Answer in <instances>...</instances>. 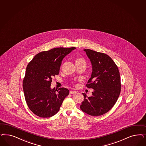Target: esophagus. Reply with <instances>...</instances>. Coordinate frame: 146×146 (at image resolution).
<instances>
[{
	"label": "esophagus",
	"instance_id": "esophagus-1",
	"mask_svg": "<svg viewBox=\"0 0 146 146\" xmlns=\"http://www.w3.org/2000/svg\"><path fill=\"white\" fill-rule=\"evenodd\" d=\"M76 92L75 91H70V94H76Z\"/></svg>",
	"mask_w": 146,
	"mask_h": 146
}]
</instances>
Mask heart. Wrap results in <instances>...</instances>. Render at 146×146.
<instances>
[{
	"mask_svg": "<svg viewBox=\"0 0 146 146\" xmlns=\"http://www.w3.org/2000/svg\"><path fill=\"white\" fill-rule=\"evenodd\" d=\"M76 64H83L86 66V62L82 58H78L75 61Z\"/></svg>",
	"mask_w": 146,
	"mask_h": 146,
	"instance_id": "b5f03b06",
	"label": "heart"
}]
</instances>
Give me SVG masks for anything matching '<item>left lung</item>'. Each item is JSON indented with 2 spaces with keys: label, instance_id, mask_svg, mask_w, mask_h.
Masks as SVG:
<instances>
[{
  "label": "left lung",
  "instance_id": "8db88e82",
  "mask_svg": "<svg viewBox=\"0 0 146 146\" xmlns=\"http://www.w3.org/2000/svg\"><path fill=\"white\" fill-rule=\"evenodd\" d=\"M92 64V72L87 88L94 90L92 96L84 97L80 108L92 116L107 113L117 102L121 91L118 66L108 55L90 49L84 50Z\"/></svg>",
  "mask_w": 146,
  "mask_h": 146
}]
</instances>
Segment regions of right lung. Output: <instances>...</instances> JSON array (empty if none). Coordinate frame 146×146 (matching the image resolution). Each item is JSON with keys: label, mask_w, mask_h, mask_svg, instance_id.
<instances>
[{"label": "right lung", "mask_w": 146, "mask_h": 146, "mask_svg": "<svg viewBox=\"0 0 146 146\" xmlns=\"http://www.w3.org/2000/svg\"><path fill=\"white\" fill-rule=\"evenodd\" d=\"M76 49L60 47L38 53L28 63L23 80L26 102L30 110L41 118H49L59 111L69 90L50 88L52 78L60 72L64 57Z\"/></svg>", "instance_id": "obj_1"}]
</instances>
